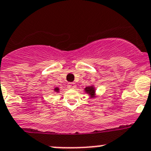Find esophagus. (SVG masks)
<instances>
[{"mask_svg": "<svg viewBox=\"0 0 151 151\" xmlns=\"http://www.w3.org/2000/svg\"><path fill=\"white\" fill-rule=\"evenodd\" d=\"M68 88H76V84L74 83H68Z\"/></svg>", "mask_w": 151, "mask_h": 151, "instance_id": "obj_1", "label": "esophagus"}]
</instances>
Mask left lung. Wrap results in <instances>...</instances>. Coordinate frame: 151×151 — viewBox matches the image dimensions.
Listing matches in <instances>:
<instances>
[{"instance_id":"8db88e82","label":"left lung","mask_w":151,"mask_h":151,"mask_svg":"<svg viewBox=\"0 0 151 151\" xmlns=\"http://www.w3.org/2000/svg\"><path fill=\"white\" fill-rule=\"evenodd\" d=\"M85 90H86V91L88 93H89V94H91V95H93V94H94V92H95V91H94V88H93L92 86H88V87H86V88H85Z\"/></svg>"}]
</instances>
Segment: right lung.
<instances>
[{"instance_id":"obj_1","label":"right lung","mask_w":151,"mask_h":151,"mask_svg":"<svg viewBox=\"0 0 151 151\" xmlns=\"http://www.w3.org/2000/svg\"><path fill=\"white\" fill-rule=\"evenodd\" d=\"M58 88H55V91H58Z\"/></svg>"}]
</instances>
